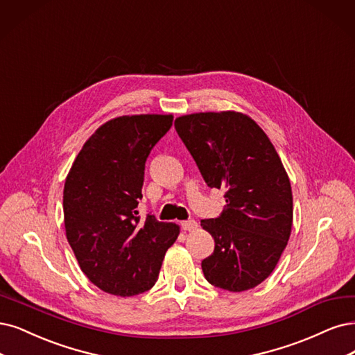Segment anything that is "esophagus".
<instances>
[{"mask_svg": "<svg viewBox=\"0 0 355 355\" xmlns=\"http://www.w3.org/2000/svg\"><path fill=\"white\" fill-rule=\"evenodd\" d=\"M181 228L184 230V231H194V230H198V222L193 220V219L182 220L181 222Z\"/></svg>", "mask_w": 355, "mask_h": 355, "instance_id": "34e87169", "label": "esophagus"}]
</instances>
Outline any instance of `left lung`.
Masks as SVG:
<instances>
[{"label": "left lung", "mask_w": 355, "mask_h": 355, "mask_svg": "<svg viewBox=\"0 0 355 355\" xmlns=\"http://www.w3.org/2000/svg\"><path fill=\"white\" fill-rule=\"evenodd\" d=\"M174 125L206 184L225 190V211L200 222L215 240L202 261L205 278L231 293L252 290L273 272L291 235L293 191L281 157L243 112L181 115Z\"/></svg>", "instance_id": "8db88e82"}]
</instances>
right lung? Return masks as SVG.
Segmentation results:
<instances>
[{
    "mask_svg": "<svg viewBox=\"0 0 355 355\" xmlns=\"http://www.w3.org/2000/svg\"><path fill=\"white\" fill-rule=\"evenodd\" d=\"M171 114L121 115L103 123L83 144L64 184V227L78 266L102 291L131 297L150 290L174 222L149 215L140 222L144 162L173 125Z\"/></svg>",
    "mask_w": 355,
    "mask_h": 355,
    "instance_id": "obj_1",
    "label": "right lung"
}]
</instances>
